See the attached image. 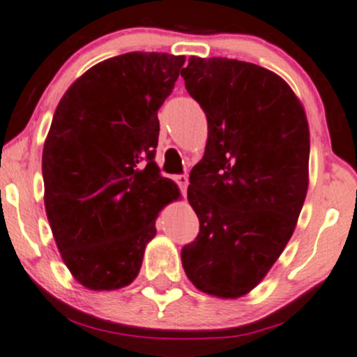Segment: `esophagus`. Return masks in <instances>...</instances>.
<instances>
[{
	"instance_id": "1",
	"label": "esophagus",
	"mask_w": 357,
	"mask_h": 357,
	"mask_svg": "<svg viewBox=\"0 0 357 357\" xmlns=\"http://www.w3.org/2000/svg\"><path fill=\"white\" fill-rule=\"evenodd\" d=\"M174 181H176V185L179 186V192H181L183 195H186V188H188V178H186L185 174H178V176H174Z\"/></svg>"
}]
</instances>
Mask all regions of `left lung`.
Wrapping results in <instances>:
<instances>
[{"label": "left lung", "mask_w": 357, "mask_h": 357, "mask_svg": "<svg viewBox=\"0 0 357 357\" xmlns=\"http://www.w3.org/2000/svg\"><path fill=\"white\" fill-rule=\"evenodd\" d=\"M181 75L208 124L188 186L200 229L181 248L183 268L205 294L242 297L297 225L307 193V119L290 86L264 67L192 56Z\"/></svg>", "instance_id": "left-lung-1"}]
</instances>
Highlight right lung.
Returning <instances> with one entry per match:
<instances>
[{
  "mask_svg": "<svg viewBox=\"0 0 357 357\" xmlns=\"http://www.w3.org/2000/svg\"><path fill=\"white\" fill-rule=\"evenodd\" d=\"M185 56L132 52L96 63L60 100L43 149L45 207L63 262L86 289L138 276L155 219L179 190L155 164L157 112Z\"/></svg>",
  "mask_w": 357,
  "mask_h": 357,
  "instance_id": "right-lung-1",
  "label": "right lung"
}]
</instances>
